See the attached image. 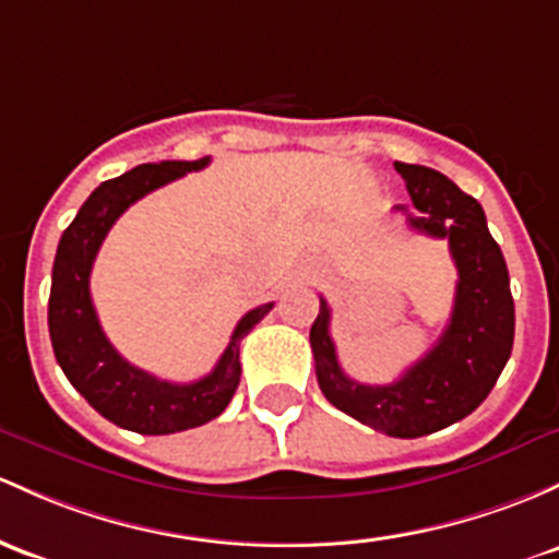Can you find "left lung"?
<instances>
[{
	"label": "left lung",
	"mask_w": 559,
	"mask_h": 559,
	"mask_svg": "<svg viewBox=\"0 0 559 559\" xmlns=\"http://www.w3.org/2000/svg\"><path fill=\"white\" fill-rule=\"evenodd\" d=\"M416 212L406 223L416 233L449 238L456 262V299L451 321L425 358L392 384H360L342 371L331 340V308L321 297L310 347L318 388L331 406L390 438H421L464 419L480 406L504 371L514 342V302L499 243L472 195L440 171L395 162Z\"/></svg>",
	"instance_id": "8db88e82"
}]
</instances>
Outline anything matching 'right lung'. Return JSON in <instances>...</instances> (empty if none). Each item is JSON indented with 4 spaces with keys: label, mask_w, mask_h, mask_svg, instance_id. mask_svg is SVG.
<instances>
[{
    "label": "right lung",
    "mask_w": 559,
    "mask_h": 559,
    "mask_svg": "<svg viewBox=\"0 0 559 559\" xmlns=\"http://www.w3.org/2000/svg\"><path fill=\"white\" fill-rule=\"evenodd\" d=\"M210 158L199 162H162L140 164L121 177L106 180L76 212L73 223L63 230L52 265L50 289V340L55 358L69 382L84 395L97 414L116 427L140 435H171L201 427L219 416L230 403L241 382L238 347L262 318L273 310V302L249 310L238 321L212 373L199 382L175 384L138 369L121 358L97 321L90 297V273L100 243L106 241L110 225L138 199L151 190L167 186L188 171H199Z\"/></svg>",
    "instance_id": "1"
}]
</instances>
